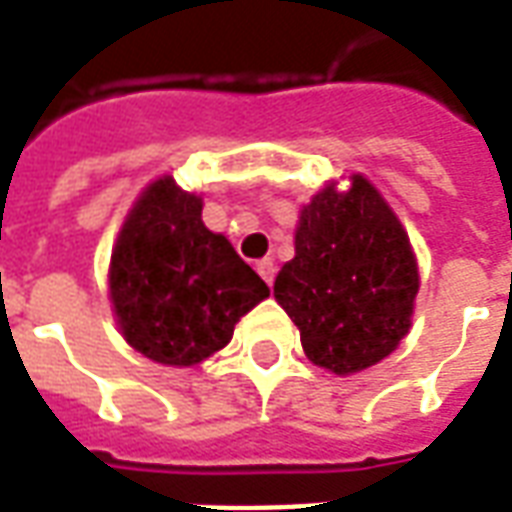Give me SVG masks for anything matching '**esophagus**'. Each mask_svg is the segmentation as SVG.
<instances>
[{
  "label": "esophagus",
  "mask_w": 512,
  "mask_h": 512,
  "mask_svg": "<svg viewBox=\"0 0 512 512\" xmlns=\"http://www.w3.org/2000/svg\"><path fill=\"white\" fill-rule=\"evenodd\" d=\"M257 274L266 279V285H271V282H274V276H276L274 260H260V263H257Z\"/></svg>",
  "instance_id": "1"
}]
</instances>
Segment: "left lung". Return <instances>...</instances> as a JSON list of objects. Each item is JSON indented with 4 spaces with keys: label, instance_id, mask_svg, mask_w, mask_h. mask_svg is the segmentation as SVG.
Returning <instances> with one entry per match:
<instances>
[{
    "label": "left lung",
    "instance_id": "left-lung-1",
    "mask_svg": "<svg viewBox=\"0 0 512 512\" xmlns=\"http://www.w3.org/2000/svg\"><path fill=\"white\" fill-rule=\"evenodd\" d=\"M418 263L407 230L372 181L328 184L301 208L295 257L274 298L301 331L306 358L333 374H355L388 358L410 333Z\"/></svg>",
    "mask_w": 512,
    "mask_h": 512
}]
</instances>
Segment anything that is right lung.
<instances>
[{
  "mask_svg": "<svg viewBox=\"0 0 512 512\" xmlns=\"http://www.w3.org/2000/svg\"><path fill=\"white\" fill-rule=\"evenodd\" d=\"M203 200L151 181L111 255V304L130 347L165 366H195L233 339L268 285L233 244L203 225Z\"/></svg>",
  "mask_w": 512,
  "mask_h": 512,
  "instance_id": "obj_1",
  "label": "right lung"
}]
</instances>
